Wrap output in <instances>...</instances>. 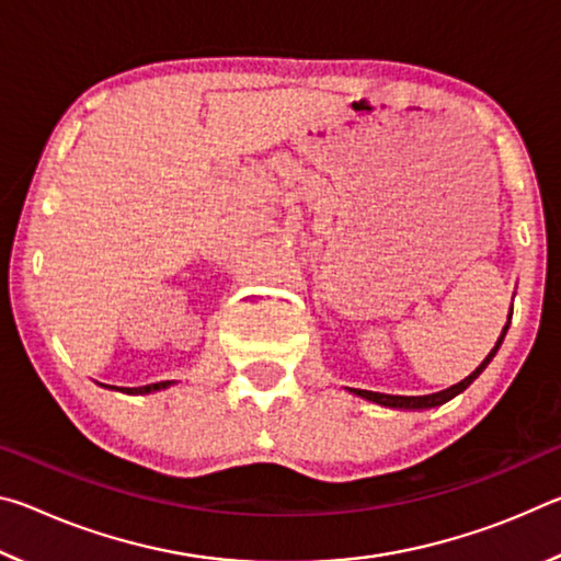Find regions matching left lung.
Returning a JSON list of instances; mask_svg holds the SVG:
<instances>
[{"instance_id":"obj_1","label":"left lung","mask_w":561,"mask_h":561,"mask_svg":"<svg viewBox=\"0 0 561 561\" xmlns=\"http://www.w3.org/2000/svg\"><path fill=\"white\" fill-rule=\"evenodd\" d=\"M507 329H510V321H507V327L502 329V336L497 339L495 348L490 351L488 358L482 360V364H480L478 368H474V371H472L468 378H462L460 383L445 388V391H440V393H431V396H388V393H374V391H358V388H354V393L360 396V398H366V401H374V403H378V405H386V408H405V411H417V408H435V405L448 403L450 398L462 393L465 388H468V386L474 381V378H478L482 371H485L488 364L492 360V356L497 354V348H500V344H502V339H505Z\"/></svg>"}]
</instances>
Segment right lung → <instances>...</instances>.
Here are the masks:
<instances>
[{
    "instance_id": "right-lung-1",
    "label": "right lung",
    "mask_w": 561,
    "mask_h": 561,
    "mask_svg": "<svg viewBox=\"0 0 561 561\" xmlns=\"http://www.w3.org/2000/svg\"><path fill=\"white\" fill-rule=\"evenodd\" d=\"M170 386V381H160V383H150V386H138V388H118V391H123V393H153V391H160V388H168ZM111 388H116V386H111Z\"/></svg>"
}]
</instances>
